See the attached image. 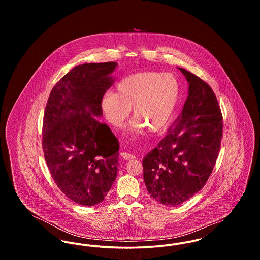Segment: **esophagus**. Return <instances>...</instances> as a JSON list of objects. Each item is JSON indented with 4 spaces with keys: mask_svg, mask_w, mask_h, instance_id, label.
<instances>
[{
    "mask_svg": "<svg viewBox=\"0 0 260 260\" xmlns=\"http://www.w3.org/2000/svg\"><path fill=\"white\" fill-rule=\"evenodd\" d=\"M121 156L124 158V160L128 161V160H135L136 157L135 155H132L129 153H126V152H121Z\"/></svg>",
    "mask_w": 260,
    "mask_h": 260,
    "instance_id": "1",
    "label": "esophagus"
}]
</instances>
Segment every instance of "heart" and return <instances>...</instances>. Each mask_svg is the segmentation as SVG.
<instances>
[{
    "label": "heart",
    "instance_id": "obj_1",
    "mask_svg": "<svg viewBox=\"0 0 260 260\" xmlns=\"http://www.w3.org/2000/svg\"><path fill=\"white\" fill-rule=\"evenodd\" d=\"M180 99V84L175 76L160 72H141L125 77L117 87V93L108 91L101 99L105 119L114 127H121L131 114L136 119L131 132L148 127L159 133L167 128Z\"/></svg>",
    "mask_w": 260,
    "mask_h": 260
}]
</instances>
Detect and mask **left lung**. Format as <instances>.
I'll return each mask as SVG.
<instances>
[{"instance_id": "left-lung-1", "label": "left lung", "mask_w": 260, "mask_h": 260, "mask_svg": "<svg viewBox=\"0 0 260 260\" xmlns=\"http://www.w3.org/2000/svg\"><path fill=\"white\" fill-rule=\"evenodd\" d=\"M189 95L177 123L143 159V179L151 197L177 206L207 183L222 139V113L212 88L198 76L178 68Z\"/></svg>"}]
</instances>
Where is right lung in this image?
I'll list each match as a JSON object with an SVG mask.
<instances>
[{
	"mask_svg": "<svg viewBox=\"0 0 260 260\" xmlns=\"http://www.w3.org/2000/svg\"><path fill=\"white\" fill-rule=\"evenodd\" d=\"M116 62L78 65L50 91L43 121V151L50 174L67 198L82 206L102 202L119 167V141L102 115Z\"/></svg>",
	"mask_w": 260,
	"mask_h": 260,
	"instance_id": "add662e5",
	"label": "right lung"
}]
</instances>
